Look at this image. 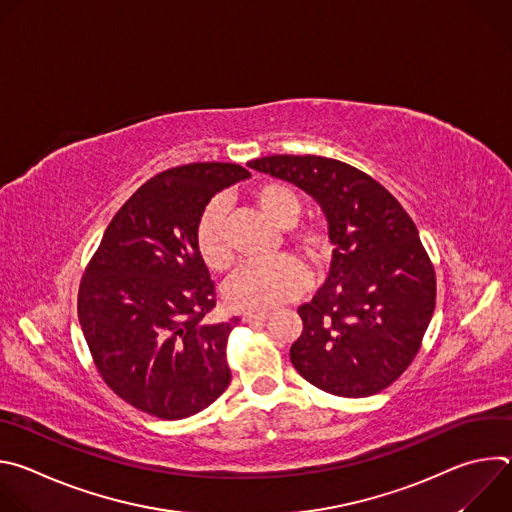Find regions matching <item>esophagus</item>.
I'll return each instance as SVG.
<instances>
[{
	"label": "esophagus",
	"mask_w": 512,
	"mask_h": 512,
	"mask_svg": "<svg viewBox=\"0 0 512 512\" xmlns=\"http://www.w3.org/2000/svg\"><path fill=\"white\" fill-rule=\"evenodd\" d=\"M269 320V314L267 312H257V314H243V322L247 324H255V322H267Z\"/></svg>",
	"instance_id": "1"
}]
</instances>
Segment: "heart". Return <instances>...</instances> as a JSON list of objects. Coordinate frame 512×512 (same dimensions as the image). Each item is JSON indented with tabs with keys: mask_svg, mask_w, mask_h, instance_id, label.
I'll return each instance as SVG.
<instances>
[{
	"mask_svg": "<svg viewBox=\"0 0 512 512\" xmlns=\"http://www.w3.org/2000/svg\"><path fill=\"white\" fill-rule=\"evenodd\" d=\"M255 206L277 227L287 229V241L312 265L326 267L334 253L328 229L320 223L294 225L302 212L300 194L285 182H263L253 188ZM196 251L202 263L214 271H227L233 263L231 245L225 233V204L212 200L200 214L194 233ZM308 285V271L291 255H279L267 263L241 267L227 285V300L243 312H267L302 294Z\"/></svg>",
	"mask_w": 512,
	"mask_h": 512,
	"instance_id": "heart-1",
	"label": "heart"
}]
</instances>
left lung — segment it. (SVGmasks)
Segmentation results:
<instances>
[{
	"label": "left lung",
	"instance_id": "1",
	"mask_svg": "<svg viewBox=\"0 0 512 512\" xmlns=\"http://www.w3.org/2000/svg\"><path fill=\"white\" fill-rule=\"evenodd\" d=\"M253 170L314 196L334 243L330 277L289 358L314 387L369 397L393 385L421 348L435 308V271L411 216L369 174L322 156H267Z\"/></svg>",
	"mask_w": 512,
	"mask_h": 512
}]
</instances>
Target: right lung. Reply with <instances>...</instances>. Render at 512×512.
<instances>
[{
    "instance_id": "right-lung-1",
    "label": "right lung",
    "mask_w": 512,
    "mask_h": 512,
    "mask_svg": "<svg viewBox=\"0 0 512 512\" xmlns=\"http://www.w3.org/2000/svg\"><path fill=\"white\" fill-rule=\"evenodd\" d=\"M237 164L170 168L117 210L79 285V322L107 387L131 407L184 419L231 383L227 340L239 318L208 324L216 289L196 223L223 188L249 178Z\"/></svg>"
}]
</instances>
